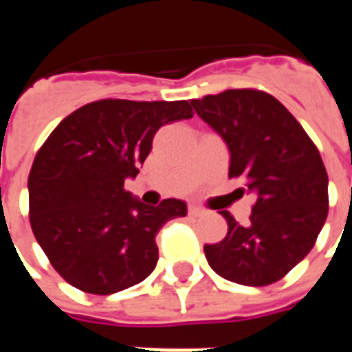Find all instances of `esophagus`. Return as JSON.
I'll return each instance as SVG.
<instances>
[{"mask_svg": "<svg viewBox=\"0 0 352 352\" xmlns=\"http://www.w3.org/2000/svg\"><path fill=\"white\" fill-rule=\"evenodd\" d=\"M204 213H206V211H204L201 207H196V206L188 207V214H190V217H194V219H198V217H201Z\"/></svg>", "mask_w": 352, "mask_h": 352, "instance_id": "obj_1", "label": "esophagus"}]
</instances>
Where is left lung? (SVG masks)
<instances>
[{"mask_svg":"<svg viewBox=\"0 0 352 352\" xmlns=\"http://www.w3.org/2000/svg\"><path fill=\"white\" fill-rule=\"evenodd\" d=\"M190 105L226 141L230 179L256 196L247 226L222 213L228 234L204 247L207 262L239 285L277 283L309 254L328 214V173L317 145L280 101L256 88L224 90Z\"/></svg>","mask_w":352,"mask_h":352,"instance_id":"left-lung-1","label":"left lung"}]
</instances>
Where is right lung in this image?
I'll list each match as a JSON object with an SVG mask.
<instances>
[{
    "label": "right lung",
    "instance_id": "right-lung-1",
    "mask_svg": "<svg viewBox=\"0 0 352 352\" xmlns=\"http://www.w3.org/2000/svg\"><path fill=\"white\" fill-rule=\"evenodd\" d=\"M192 116L186 100H98L65 116L37 151L28 177L30 224L72 287L107 296L153 273L156 234L186 206L173 198L143 206L124 181L138 175L162 126Z\"/></svg>",
    "mask_w": 352,
    "mask_h": 352
}]
</instances>
